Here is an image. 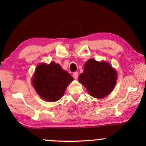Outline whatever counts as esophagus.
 I'll list each match as a JSON object with an SVG mask.
<instances>
[{
    "mask_svg": "<svg viewBox=\"0 0 146 146\" xmlns=\"http://www.w3.org/2000/svg\"><path fill=\"white\" fill-rule=\"evenodd\" d=\"M73 76L75 79H78V72H74L73 73Z\"/></svg>",
    "mask_w": 146,
    "mask_h": 146,
    "instance_id": "1",
    "label": "esophagus"
}]
</instances>
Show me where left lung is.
<instances>
[{
    "mask_svg": "<svg viewBox=\"0 0 146 146\" xmlns=\"http://www.w3.org/2000/svg\"><path fill=\"white\" fill-rule=\"evenodd\" d=\"M117 77V72L109 63L98 62L91 58L85 63L84 72L78 80L91 96L103 98L114 89Z\"/></svg>",
    "mask_w": 146,
    "mask_h": 146,
    "instance_id": "left-lung-1",
    "label": "left lung"
}]
</instances>
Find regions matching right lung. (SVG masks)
Returning <instances> with one entry per match:
<instances>
[{"label":"right lung","mask_w":146,"mask_h":146,"mask_svg":"<svg viewBox=\"0 0 146 146\" xmlns=\"http://www.w3.org/2000/svg\"><path fill=\"white\" fill-rule=\"evenodd\" d=\"M73 78L59 64L51 62L39 64L35 72L32 84L39 96L46 101L55 102L61 99Z\"/></svg>","instance_id":"obj_1"}]
</instances>
